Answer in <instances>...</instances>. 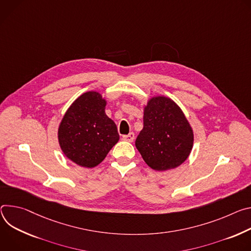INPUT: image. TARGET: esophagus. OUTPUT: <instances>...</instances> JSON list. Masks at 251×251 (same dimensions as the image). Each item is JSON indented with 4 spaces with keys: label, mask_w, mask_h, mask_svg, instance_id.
Segmentation results:
<instances>
[{
    "label": "esophagus",
    "mask_w": 251,
    "mask_h": 251,
    "mask_svg": "<svg viewBox=\"0 0 251 251\" xmlns=\"http://www.w3.org/2000/svg\"><path fill=\"white\" fill-rule=\"evenodd\" d=\"M134 138H135V136H134L133 132H129L128 134H126V135L123 136V140L124 141H126V142H129V143L133 142Z\"/></svg>",
    "instance_id": "34e87169"
}]
</instances>
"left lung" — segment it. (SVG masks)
Here are the masks:
<instances>
[{
  "label": "left lung",
  "mask_w": 251,
  "mask_h": 251,
  "mask_svg": "<svg viewBox=\"0 0 251 251\" xmlns=\"http://www.w3.org/2000/svg\"><path fill=\"white\" fill-rule=\"evenodd\" d=\"M192 145L193 132L180 107L169 98L151 99L135 140L147 164L159 172L176 169L188 157Z\"/></svg>",
  "instance_id": "1"
}]
</instances>
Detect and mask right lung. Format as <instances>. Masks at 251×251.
Wrapping results in <instances>:
<instances>
[{"label": "right lung", "instance_id": "add662e5", "mask_svg": "<svg viewBox=\"0 0 251 251\" xmlns=\"http://www.w3.org/2000/svg\"><path fill=\"white\" fill-rule=\"evenodd\" d=\"M105 104L99 93H85L69 107L60 125L63 152L83 168L100 163L120 140L116 124L104 113Z\"/></svg>", "mask_w": 251, "mask_h": 251}]
</instances>
